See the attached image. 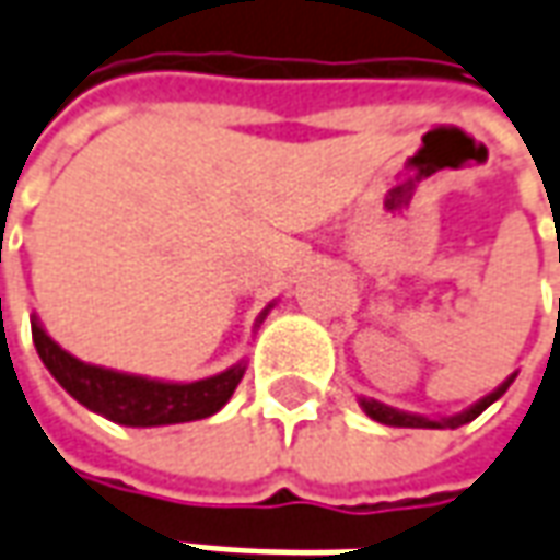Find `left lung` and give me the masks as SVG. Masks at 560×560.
Masks as SVG:
<instances>
[{
  "mask_svg": "<svg viewBox=\"0 0 560 560\" xmlns=\"http://www.w3.org/2000/svg\"><path fill=\"white\" fill-rule=\"evenodd\" d=\"M511 381L514 375L505 377L492 394H487L483 399H477L474 406H468L465 412L450 415V418H428V415H415V412H402V409H394V406H384V402H377V399H359V406H362V412L369 415V418H375L381 424H390V428H462V424H468L474 421L477 415L483 412V409H490L492 402L499 399V396L505 394L511 387Z\"/></svg>",
  "mask_w": 560,
  "mask_h": 560,
  "instance_id": "left-lung-1",
  "label": "left lung"
}]
</instances>
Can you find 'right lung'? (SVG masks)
<instances>
[{"label": "right lung", "mask_w": 560, "mask_h": 560, "mask_svg": "<svg viewBox=\"0 0 560 560\" xmlns=\"http://www.w3.org/2000/svg\"><path fill=\"white\" fill-rule=\"evenodd\" d=\"M272 303L260 313L257 322L266 318ZM33 343L43 365L51 377L68 390L89 412L105 415L114 424L126 428H161V424H183L217 415L232 399L238 381L244 377V359L225 369L220 375L201 377V381H158V377L129 375L114 372L105 365H92L83 359L70 357L65 347H58L39 325V318H30Z\"/></svg>", "instance_id": "obj_1"}]
</instances>
